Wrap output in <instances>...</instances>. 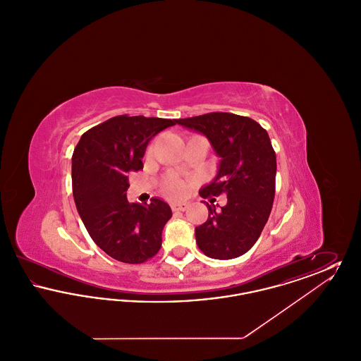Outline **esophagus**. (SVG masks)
<instances>
[{"mask_svg":"<svg viewBox=\"0 0 361 361\" xmlns=\"http://www.w3.org/2000/svg\"><path fill=\"white\" fill-rule=\"evenodd\" d=\"M188 208V204L187 203H173L172 209L176 212V211H185Z\"/></svg>","mask_w":361,"mask_h":361,"instance_id":"obj_1","label":"esophagus"}]
</instances>
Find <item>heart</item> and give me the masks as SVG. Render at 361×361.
Returning <instances> with one entry per match:
<instances>
[{"mask_svg": "<svg viewBox=\"0 0 361 361\" xmlns=\"http://www.w3.org/2000/svg\"><path fill=\"white\" fill-rule=\"evenodd\" d=\"M152 150V149H150ZM164 190L166 195L173 196V197H178V196H183L184 192H185V185L181 180L178 178H171L169 181L165 183L164 185Z\"/></svg>", "mask_w": 361, "mask_h": 361, "instance_id": "b5f03b06", "label": "heart"}]
</instances>
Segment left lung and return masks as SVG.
Wrapping results in <instances>:
<instances>
[{"label": "left lung", "mask_w": 361, "mask_h": 361, "mask_svg": "<svg viewBox=\"0 0 361 361\" xmlns=\"http://www.w3.org/2000/svg\"><path fill=\"white\" fill-rule=\"evenodd\" d=\"M177 124L203 134L221 158L215 178L200 196L227 195L224 207L207 203L208 218L195 228L196 243L208 257H240L261 235L275 199L276 154L269 135L257 121L227 112Z\"/></svg>", "instance_id": "obj_1"}]
</instances>
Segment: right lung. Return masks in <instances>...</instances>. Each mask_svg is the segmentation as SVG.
<instances>
[{
  "mask_svg": "<svg viewBox=\"0 0 361 361\" xmlns=\"http://www.w3.org/2000/svg\"><path fill=\"white\" fill-rule=\"evenodd\" d=\"M177 119L121 115L87 130L71 157L77 211L94 243L127 264H142L158 253L162 230L172 218L164 200L130 203L128 174L143 168L149 142Z\"/></svg>",
  "mask_w": 361,
  "mask_h": 361,
  "instance_id": "right-lung-1",
  "label": "right lung"
}]
</instances>
